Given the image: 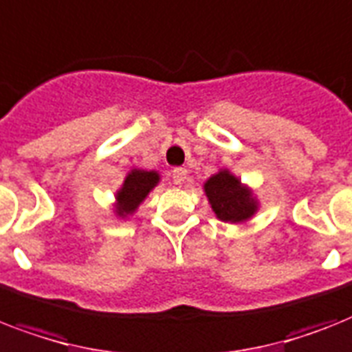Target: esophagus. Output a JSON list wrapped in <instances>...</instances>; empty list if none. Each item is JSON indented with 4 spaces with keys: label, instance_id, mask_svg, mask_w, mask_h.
Listing matches in <instances>:
<instances>
[{
    "label": "esophagus",
    "instance_id": "obj_1",
    "mask_svg": "<svg viewBox=\"0 0 352 352\" xmlns=\"http://www.w3.org/2000/svg\"><path fill=\"white\" fill-rule=\"evenodd\" d=\"M186 177H188V170H186V168H175V170L171 171V179H173V182H175L177 186L184 184Z\"/></svg>",
    "mask_w": 352,
    "mask_h": 352
}]
</instances>
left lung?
I'll return each mask as SVG.
<instances>
[{
	"instance_id": "left-lung-1",
	"label": "left lung",
	"mask_w": 352,
	"mask_h": 352,
	"mask_svg": "<svg viewBox=\"0 0 352 352\" xmlns=\"http://www.w3.org/2000/svg\"><path fill=\"white\" fill-rule=\"evenodd\" d=\"M204 191L211 210L224 222H244L256 211V201L251 191L228 170L210 177L204 184Z\"/></svg>"
}]
</instances>
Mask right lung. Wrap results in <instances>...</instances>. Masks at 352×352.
Segmentation results:
<instances>
[{"label": "right lung", "instance_id": "right-lung-1", "mask_svg": "<svg viewBox=\"0 0 352 352\" xmlns=\"http://www.w3.org/2000/svg\"><path fill=\"white\" fill-rule=\"evenodd\" d=\"M159 182L157 171L131 170L124 179V184L117 191V215L126 217L137 210L146 195Z\"/></svg>", "mask_w": 352, "mask_h": 352}]
</instances>
